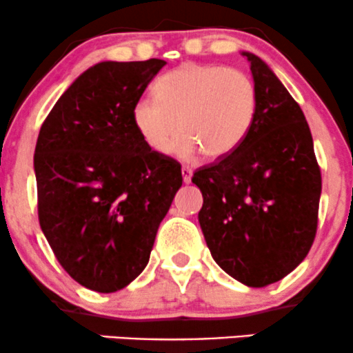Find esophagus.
<instances>
[{
    "mask_svg": "<svg viewBox=\"0 0 353 353\" xmlns=\"http://www.w3.org/2000/svg\"><path fill=\"white\" fill-rule=\"evenodd\" d=\"M181 172H182V181H184V184H189L190 177H192V169H190V168H182Z\"/></svg>",
    "mask_w": 353,
    "mask_h": 353,
    "instance_id": "obj_1",
    "label": "esophagus"
}]
</instances>
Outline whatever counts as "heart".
<instances>
[{"label": "heart", "mask_w": 353, "mask_h": 353, "mask_svg": "<svg viewBox=\"0 0 353 353\" xmlns=\"http://www.w3.org/2000/svg\"><path fill=\"white\" fill-rule=\"evenodd\" d=\"M154 98L132 108L144 144L181 159H222L245 141L257 116V89L245 72L216 64H182L154 83Z\"/></svg>", "instance_id": "1"}]
</instances>
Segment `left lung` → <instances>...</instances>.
Here are the masks:
<instances>
[{
  "label": "left lung",
  "instance_id": "8db88e82",
  "mask_svg": "<svg viewBox=\"0 0 353 353\" xmlns=\"http://www.w3.org/2000/svg\"><path fill=\"white\" fill-rule=\"evenodd\" d=\"M257 89V116L229 156L194 174L199 224L214 261L247 287L290 274L317 232L322 177L305 116L275 72L242 51Z\"/></svg>",
  "mask_w": 353,
  "mask_h": 353
}]
</instances>
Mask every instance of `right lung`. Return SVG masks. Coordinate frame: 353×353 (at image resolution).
Segmentation results:
<instances>
[{"label": "right lung", "mask_w": 353, "mask_h": 353, "mask_svg": "<svg viewBox=\"0 0 353 353\" xmlns=\"http://www.w3.org/2000/svg\"><path fill=\"white\" fill-rule=\"evenodd\" d=\"M164 66L101 61L63 92L39 131V225L63 269L96 292L124 289L143 272L182 185L181 165L152 152L132 124V108Z\"/></svg>", "instance_id": "right-lung-1"}]
</instances>
